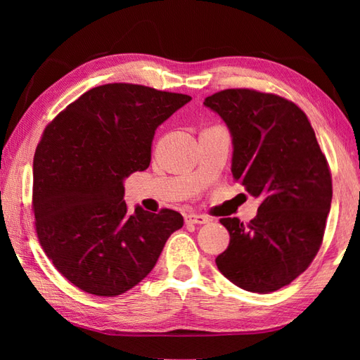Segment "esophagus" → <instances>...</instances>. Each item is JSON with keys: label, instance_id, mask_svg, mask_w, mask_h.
Here are the masks:
<instances>
[{"label": "esophagus", "instance_id": "1", "mask_svg": "<svg viewBox=\"0 0 360 360\" xmlns=\"http://www.w3.org/2000/svg\"><path fill=\"white\" fill-rule=\"evenodd\" d=\"M186 223L187 224H205V223H209V218H205L204 215H198V213H188V215H186Z\"/></svg>", "mask_w": 360, "mask_h": 360}]
</instances>
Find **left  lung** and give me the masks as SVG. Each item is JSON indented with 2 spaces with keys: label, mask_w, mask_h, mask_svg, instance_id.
<instances>
[{
  "label": "left lung",
  "mask_w": 360,
  "mask_h": 360,
  "mask_svg": "<svg viewBox=\"0 0 360 360\" xmlns=\"http://www.w3.org/2000/svg\"><path fill=\"white\" fill-rule=\"evenodd\" d=\"M204 105L232 136V174L254 198L257 217L219 221L231 243L217 257L219 272L244 290L269 294L307 271L323 240L333 184L309 120L280 96L224 89Z\"/></svg>",
  "instance_id": "8db88e82"
}]
</instances>
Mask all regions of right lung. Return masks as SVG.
Returning a JSON list of instances; mask_svg holds the SVG:
<instances>
[{
	"label": "right lung",
	"mask_w": 360,
	"mask_h": 360,
	"mask_svg": "<svg viewBox=\"0 0 360 360\" xmlns=\"http://www.w3.org/2000/svg\"><path fill=\"white\" fill-rule=\"evenodd\" d=\"M192 101L131 83L89 89L46 127L34 156L35 231L44 254L74 286L116 297L142 281L181 213L136 205L124 182L147 170L156 128Z\"/></svg>",
	"instance_id": "obj_1"
}]
</instances>
